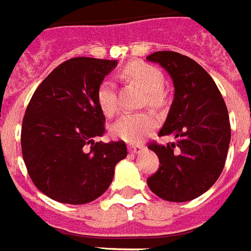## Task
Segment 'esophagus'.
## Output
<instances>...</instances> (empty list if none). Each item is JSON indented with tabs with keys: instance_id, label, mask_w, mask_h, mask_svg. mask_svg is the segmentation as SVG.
Instances as JSON below:
<instances>
[{
	"instance_id": "obj_1",
	"label": "esophagus",
	"mask_w": 251,
	"mask_h": 251,
	"mask_svg": "<svg viewBox=\"0 0 251 251\" xmlns=\"http://www.w3.org/2000/svg\"><path fill=\"white\" fill-rule=\"evenodd\" d=\"M143 148V146H140V144H129L128 146V151L131 153H139Z\"/></svg>"
}]
</instances>
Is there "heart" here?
<instances>
[{"label": "heart", "mask_w": 251, "mask_h": 251, "mask_svg": "<svg viewBox=\"0 0 251 251\" xmlns=\"http://www.w3.org/2000/svg\"><path fill=\"white\" fill-rule=\"evenodd\" d=\"M126 76L147 91V101L151 105H160L163 101L162 88H163V75L152 65L144 63H135L128 65ZM98 103L101 112L107 116H112L118 109V96L115 84L111 80H104L99 85ZM155 118L148 112H127L120 115L111 126L112 136L122 139L129 143H138L151 132L155 127Z\"/></svg>", "instance_id": "obj_1"}]
</instances>
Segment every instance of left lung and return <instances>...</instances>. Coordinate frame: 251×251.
Returning <instances> with one entry per match:
<instances>
[{
	"instance_id": "left-lung-1",
	"label": "left lung",
	"mask_w": 251,
	"mask_h": 251,
	"mask_svg": "<svg viewBox=\"0 0 251 251\" xmlns=\"http://www.w3.org/2000/svg\"><path fill=\"white\" fill-rule=\"evenodd\" d=\"M147 60L173 78L174 100L159 136L176 139L167 146H148L160 164L147 184L164 201L187 202L206 193L225 167L231 138L227 108L211 76L193 58L160 50Z\"/></svg>"
}]
</instances>
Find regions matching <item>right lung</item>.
Wrapping results in <instances>:
<instances>
[{
    "instance_id": "right-lung-1",
    "label": "right lung",
    "mask_w": 251,
    "mask_h": 251,
    "mask_svg": "<svg viewBox=\"0 0 251 251\" xmlns=\"http://www.w3.org/2000/svg\"><path fill=\"white\" fill-rule=\"evenodd\" d=\"M116 65V60H67L29 101L21 128L23 158L34 186L53 201L92 202L107 191L115 166L127 156L123 140L95 142L105 132L99 85Z\"/></svg>"
}]
</instances>
